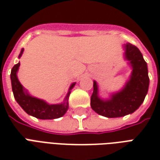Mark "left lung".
Listing matches in <instances>:
<instances>
[{
  "label": "left lung",
  "mask_w": 160,
  "mask_h": 160,
  "mask_svg": "<svg viewBox=\"0 0 160 160\" xmlns=\"http://www.w3.org/2000/svg\"><path fill=\"white\" fill-rule=\"evenodd\" d=\"M126 58L132 66L130 81L120 92L112 95L110 100H101L98 96V84L93 82V92L91 97V107L101 116L113 118L131 114L139 108L148 92L149 78L147 63L136 46L125 45Z\"/></svg>",
  "instance_id": "left-lung-1"
}]
</instances>
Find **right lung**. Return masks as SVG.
<instances>
[{
	"label": "right lung",
	"instance_id": "1",
	"mask_svg": "<svg viewBox=\"0 0 160 160\" xmlns=\"http://www.w3.org/2000/svg\"><path fill=\"white\" fill-rule=\"evenodd\" d=\"M24 49H21L19 58L21 57ZM20 67V62L15 64L11 72V86L13 91L14 97L16 102L19 103L27 114L33 116L38 119L42 120H52V119L59 118L66 113L68 108V97L70 95V90L74 87L75 83H72L69 88V92L68 93L64 103L58 105H49L44 101L33 98L29 96L26 92H25L22 85L20 84L16 76V72Z\"/></svg>",
	"mask_w": 160,
	"mask_h": 160
}]
</instances>
